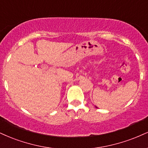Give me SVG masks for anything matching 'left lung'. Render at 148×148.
Returning a JSON list of instances; mask_svg holds the SVG:
<instances>
[{
    "label": "left lung",
    "mask_w": 148,
    "mask_h": 148,
    "mask_svg": "<svg viewBox=\"0 0 148 148\" xmlns=\"http://www.w3.org/2000/svg\"><path fill=\"white\" fill-rule=\"evenodd\" d=\"M96 108H97V107H96Z\"/></svg>",
    "instance_id": "left-lung-1"
}]
</instances>
